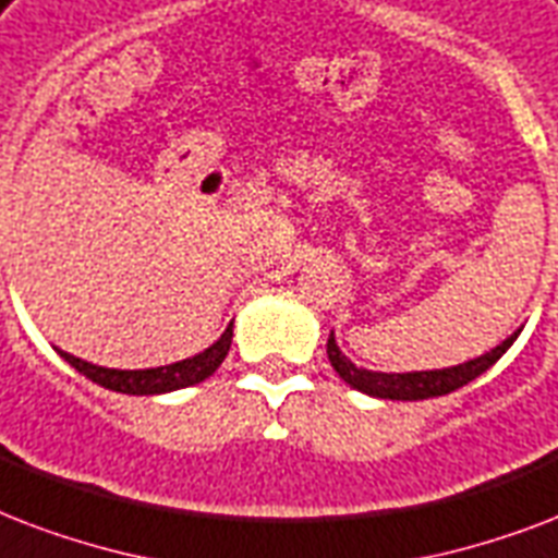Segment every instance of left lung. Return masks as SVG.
<instances>
[{
  "mask_svg": "<svg viewBox=\"0 0 558 558\" xmlns=\"http://www.w3.org/2000/svg\"><path fill=\"white\" fill-rule=\"evenodd\" d=\"M518 335H521V328H518L512 338L504 340L500 347L486 352V355L474 357V361H465V364L448 366V369H427V373H373V369H361V366L352 364V361L340 352L338 340H335V331L328 335L326 352L331 366H335V373H338L349 387H355V390L366 392V396H375V399L422 401L445 396V392H454L460 390V387H465L469 381H474L477 375L486 373V369L515 343Z\"/></svg>",
  "mask_w": 558,
  "mask_h": 558,
  "instance_id": "8db88e82",
  "label": "left lung"
}]
</instances>
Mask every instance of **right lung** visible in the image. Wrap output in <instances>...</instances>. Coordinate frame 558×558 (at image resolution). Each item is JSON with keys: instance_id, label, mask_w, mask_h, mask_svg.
Listing matches in <instances>:
<instances>
[{"instance_id": "obj_1", "label": "right lung", "mask_w": 558, "mask_h": 558, "mask_svg": "<svg viewBox=\"0 0 558 558\" xmlns=\"http://www.w3.org/2000/svg\"><path fill=\"white\" fill-rule=\"evenodd\" d=\"M230 343L232 323L209 349H203L201 355L185 357V361H177V364L157 366V369H107V366L86 364V361L69 355V352H60V357L75 366L77 373L86 375L89 381L101 384L104 390L128 392V396H159V392L183 390V387L206 381L223 364V357L230 352Z\"/></svg>"}]
</instances>
